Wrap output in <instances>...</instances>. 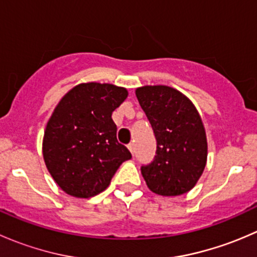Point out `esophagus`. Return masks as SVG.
I'll use <instances>...</instances> for the list:
<instances>
[{
    "label": "esophagus",
    "instance_id": "34e87169",
    "mask_svg": "<svg viewBox=\"0 0 257 257\" xmlns=\"http://www.w3.org/2000/svg\"><path fill=\"white\" fill-rule=\"evenodd\" d=\"M128 149L131 150V153H132V154L134 155V153H136V147H134V144H133V143L128 144Z\"/></svg>",
    "mask_w": 257,
    "mask_h": 257
}]
</instances>
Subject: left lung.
Returning <instances> with one entry per match:
<instances>
[{
	"mask_svg": "<svg viewBox=\"0 0 257 257\" xmlns=\"http://www.w3.org/2000/svg\"><path fill=\"white\" fill-rule=\"evenodd\" d=\"M137 98L157 139V155L142 167L148 188L177 196L195 186L208 158V142L200 114L188 97L168 85L137 88Z\"/></svg>",
	"mask_w": 257,
	"mask_h": 257,
	"instance_id": "left-lung-1",
	"label": "left lung"
}]
</instances>
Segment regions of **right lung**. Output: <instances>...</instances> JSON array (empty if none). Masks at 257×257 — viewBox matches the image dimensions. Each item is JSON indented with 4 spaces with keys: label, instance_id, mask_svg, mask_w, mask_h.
<instances>
[{
    "label": "right lung",
    "instance_id": "1",
    "mask_svg": "<svg viewBox=\"0 0 257 257\" xmlns=\"http://www.w3.org/2000/svg\"><path fill=\"white\" fill-rule=\"evenodd\" d=\"M128 90L109 83H80L57 104L43 137L46 167L68 195L92 198L109 186L120 164L132 158L116 141L112 113Z\"/></svg>",
    "mask_w": 257,
    "mask_h": 257
}]
</instances>
